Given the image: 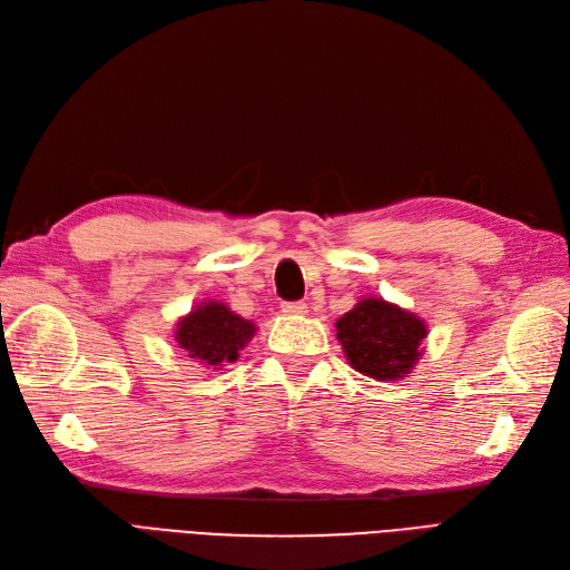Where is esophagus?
<instances>
[{"mask_svg":"<svg viewBox=\"0 0 570 570\" xmlns=\"http://www.w3.org/2000/svg\"><path fill=\"white\" fill-rule=\"evenodd\" d=\"M283 314L285 316H304V314H308V306L304 302H285Z\"/></svg>","mask_w":570,"mask_h":570,"instance_id":"obj_1","label":"esophagus"}]
</instances>
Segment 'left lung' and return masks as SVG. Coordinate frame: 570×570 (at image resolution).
Returning a JSON list of instances; mask_svg holds the SVG:
<instances>
[{
    "instance_id": "1",
    "label": "left lung",
    "mask_w": 570,
    "mask_h": 570,
    "mask_svg": "<svg viewBox=\"0 0 570 570\" xmlns=\"http://www.w3.org/2000/svg\"><path fill=\"white\" fill-rule=\"evenodd\" d=\"M350 366L373 381H402L423 356L425 321L383 297H364L335 321Z\"/></svg>"
}]
</instances>
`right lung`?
<instances>
[{"instance_id":"right-lung-1","label":"right lung","mask_w":570,"mask_h":570,"mask_svg":"<svg viewBox=\"0 0 570 570\" xmlns=\"http://www.w3.org/2000/svg\"><path fill=\"white\" fill-rule=\"evenodd\" d=\"M254 335V321L235 314L226 302L218 299L199 302L174 327L178 347L209 371H223L237 361Z\"/></svg>"}]
</instances>
